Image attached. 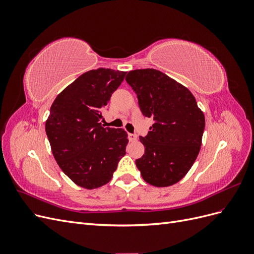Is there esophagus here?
<instances>
[{
	"instance_id": "34e87169",
	"label": "esophagus",
	"mask_w": 254,
	"mask_h": 254,
	"mask_svg": "<svg viewBox=\"0 0 254 254\" xmlns=\"http://www.w3.org/2000/svg\"><path fill=\"white\" fill-rule=\"evenodd\" d=\"M129 140L131 142H134L137 140V134L136 133H130L129 134Z\"/></svg>"
}]
</instances>
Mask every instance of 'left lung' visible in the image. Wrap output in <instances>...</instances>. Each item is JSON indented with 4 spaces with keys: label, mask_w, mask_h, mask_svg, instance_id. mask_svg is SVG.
<instances>
[{
    "label": "left lung",
    "mask_w": 254,
    "mask_h": 254,
    "mask_svg": "<svg viewBox=\"0 0 254 254\" xmlns=\"http://www.w3.org/2000/svg\"><path fill=\"white\" fill-rule=\"evenodd\" d=\"M126 81L135 92L143 115L153 120L145 147L135 160L143 179L158 188L180 181L201 147L204 115L190 91L155 68L130 71Z\"/></svg>",
    "instance_id": "obj_1"
}]
</instances>
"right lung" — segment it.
I'll use <instances>...</instances> for the list:
<instances>
[{
  "mask_svg": "<svg viewBox=\"0 0 254 254\" xmlns=\"http://www.w3.org/2000/svg\"><path fill=\"white\" fill-rule=\"evenodd\" d=\"M126 72L99 67L80 75L54 101L45 122L53 156L77 186L93 190L108 183L125 156L127 133L102 126L103 111Z\"/></svg>",
  "mask_w": 254,
  "mask_h": 254,
  "instance_id": "add662e5",
  "label": "right lung"
}]
</instances>
